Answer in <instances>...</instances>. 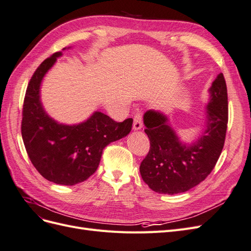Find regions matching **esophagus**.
Segmentation results:
<instances>
[{"label":"esophagus","mask_w":251,"mask_h":251,"mask_svg":"<svg viewBox=\"0 0 251 251\" xmlns=\"http://www.w3.org/2000/svg\"><path fill=\"white\" fill-rule=\"evenodd\" d=\"M143 124H142V115L141 113H137L134 116V124H133V128L135 131H138L142 127Z\"/></svg>","instance_id":"obj_1"}]
</instances>
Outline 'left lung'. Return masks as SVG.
Listing matches in <instances>:
<instances>
[{
  "label": "left lung",
  "instance_id": "obj_1",
  "mask_svg": "<svg viewBox=\"0 0 251 251\" xmlns=\"http://www.w3.org/2000/svg\"><path fill=\"white\" fill-rule=\"evenodd\" d=\"M209 101L203 133L196 141L184 143L163 113L149 110L143 115L150 151L140 164V175L159 194L187 192L214 170L224 147L228 101L224 76L220 73L208 90Z\"/></svg>",
  "mask_w": 251,
  "mask_h": 251
}]
</instances>
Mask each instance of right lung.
<instances>
[{"instance_id": "obj_1", "label": "right lung", "mask_w": 251, "mask_h": 251, "mask_svg": "<svg viewBox=\"0 0 251 251\" xmlns=\"http://www.w3.org/2000/svg\"><path fill=\"white\" fill-rule=\"evenodd\" d=\"M59 56L62 52H55L45 59L28 83L22 137L30 160L45 179L60 185H75L96 172L109 143L131 132L133 119L116 123L98 111L78 125H63L51 118L42 104L40 89Z\"/></svg>"}]
</instances>
